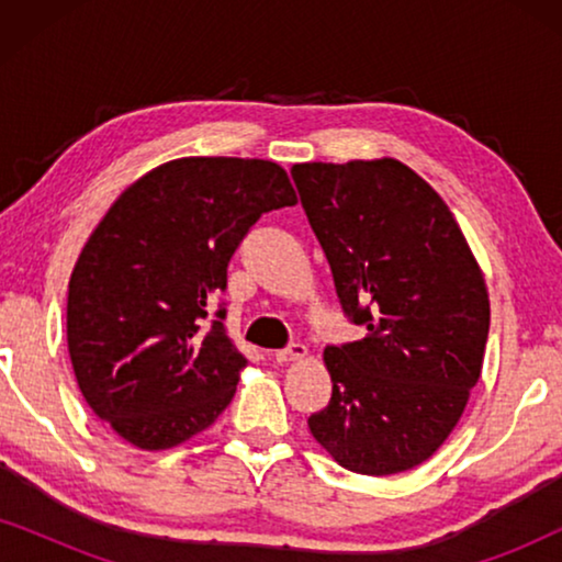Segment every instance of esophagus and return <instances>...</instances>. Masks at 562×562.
I'll return each mask as SVG.
<instances>
[{
    "label": "esophagus",
    "mask_w": 562,
    "mask_h": 562,
    "mask_svg": "<svg viewBox=\"0 0 562 562\" xmlns=\"http://www.w3.org/2000/svg\"><path fill=\"white\" fill-rule=\"evenodd\" d=\"M306 358H310V350H306V345L302 342H291L286 350L273 352L276 363H294V360H306Z\"/></svg>",
    "instance_id": "34e87169"
}]
</instances>
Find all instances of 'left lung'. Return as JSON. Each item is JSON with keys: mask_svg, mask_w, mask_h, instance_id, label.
<instances>
[{"mask_svg": "<svg viewBox=\"0 0 562 562\" xmlns=\"http://www.w3.org/2000/svg\"><path fill=\"white\" fill-rule=\"evenodd\" d=\"M342 310L363 340L325 350L333 398L310 432L337 465L412 471L463 417L481 379L491 304L442 196L396 158L291 168Z\"/></svg>", "mask_w": 562, "mask_h": 562, "instance_id": "1", "label": "left lung"}]
</instances>
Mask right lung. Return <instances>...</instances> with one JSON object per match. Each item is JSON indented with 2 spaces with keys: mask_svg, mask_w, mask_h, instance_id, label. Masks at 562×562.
<instances>
[{
  "mask_svg": "<svg viewBox=\"0 0 562 562\" xmlns=\"http://www.w3.org/2000/svg\"><path fill=\"white\" fill-rule=\"evenodd\" d=\"M273 160L189 156L135 179L76 260L68 356L89 409L137 450H171L214 425L248 358L206 306L260 214L294 206Z\"/></svg>",
  "mask_w": 562,
  "mask_h": 562,
  "instance_id": "add662e5",
  "label": "right lung"
}]
</instances>
